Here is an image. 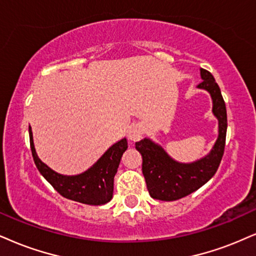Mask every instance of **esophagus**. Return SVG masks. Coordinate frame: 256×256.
<instances>
[{
    "label": "esophagus",
    "mask_w": 256,
    "mask_h": 256,
    "mask_svg": "<svg viewBox=\"0 0 256 256\" xmlns=\"http://www.w3.org/2000/svg\"><path fill=\"white\" fill-rule=\"evenodd\" d=\"M142 128L138 124H133L130 126L127 132V136L130 141H138L140 140V138L142 136Z\"/></svg>",
    "instance_id": "34e87169"
}]
</instances>
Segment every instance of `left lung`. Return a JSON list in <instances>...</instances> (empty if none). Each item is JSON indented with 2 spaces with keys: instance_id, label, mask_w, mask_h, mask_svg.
<instances>
[{
  "instance_id": "left-lung-1",
  "label": "left lung",
  "mask_w": 256,
  "mask_h": 256,
  "mask_svg": "<svg viewBox=\"0 0 256 256\" xmlns=\"http://www.w3.org/2000/svg\"><path fill=\"white\" fill-rule=\"evenodd\" d=\"M200 78L203 82L197 88L210 94L212 114L218 121V136L206 156L194 162H179L150 138L135 142L142 156V173L148 192L156 200H176L198 190L212 178L222 160L226 135V103L214 76L200 68Z\"/></svg>"
}]
</instances>
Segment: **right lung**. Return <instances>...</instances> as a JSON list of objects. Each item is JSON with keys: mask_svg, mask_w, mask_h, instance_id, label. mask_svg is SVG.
Segmentation results:
<instances>
[{"mask_svg": "<svg viewBox=\"0 0 256 256\" xmlns=\"http://www.w3.org/2000/svg\"><path fill=\"white\" fill-rule=\"evenodd\" d=\"M30 142L36 168L62 197L89 205H102L112 200L114 176L118 172L123 153L128 148L127 138H123L122 140L114 144L90 168L76 176L60 174L41 162L34 147L30 127Z\"/></svg>", "mask_w": 256, "mask_h": 256, "instance_id": "add662e5", "label": "right lung"}]
</instances>
